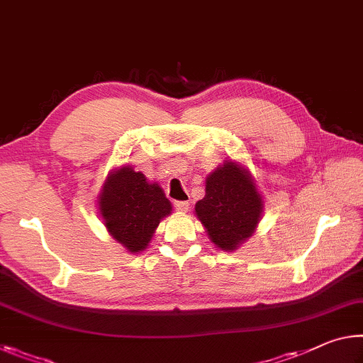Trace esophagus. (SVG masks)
I'll return each mask as SVG.
<instances>
[{"label": "esophagus", "instance_id": "34e87169", "mask_svg": "<svg viewBox=\"0 0 363 363\" xmlns=\"http://www.w3.org/2000/svg\"><path fill=\"white\" fill-rule=\"evenodd\" d=\"M174 206H176L177 211L186 213V211H189V208H191V203H189V202H174Z\"/></svg>", "mask_w": 363, "mask_h": 363}]
</instances>
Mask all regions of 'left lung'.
<instances>
[{
  "instance_id": "left-lung-1",
  "label": "left lung",
  "mask_w": 363,
  "mask_h": 363,
  "mask_svg": "<svg viewBox=\"0 0 363 363\" xmlns=\"http://www.w3.org/2000/svg\"><path fill=\"white\" fill-rule=\"evenodd\" d=\"M263 200L250 172L226 161L206 177L205 197L195 203V215L211 242L233 252L244 244L260 221Z\"/></svg>"
}]
</instances>
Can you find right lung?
<instances>
[{
	"instance_id": "add662e5",
	"label": "right lung",
	"mask_w": 363,
	"mask_h": 363,
	"mask_svg": "<svg viewBox=\"0 0 363 363\" xmlns=\"http://www.w3.org/2000/svg\"><path fill=\"white\" fill-rule=\"evenodd\" d=\"M108 233L130 254L147 249L160 221L171 215V202L157 182H148L130 166L108 174L99 195Z\"/></svg>"
}]
</instances>
